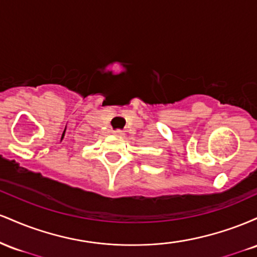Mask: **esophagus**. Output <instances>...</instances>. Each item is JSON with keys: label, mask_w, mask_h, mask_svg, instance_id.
Returning <instances> with one entry per match:
<instances>
[{"label": "esophagus", "mask_w": 257, "mask_h": 257, "mask_svg": "<svg viewBox=\"0 0 257 257\" xmlns=\"http://www.w3.org/2000/svg\"><path fill=\"white\" fill-rule=\"evenodd\" d=\"M112 134H113L114 137H123V135H124V132L119 131V129H117V131L112 132Z\"/></svg>", "instance_id": "obj_1"}]
</instances>
